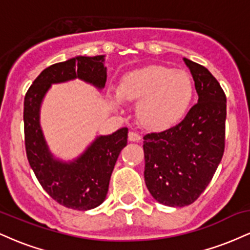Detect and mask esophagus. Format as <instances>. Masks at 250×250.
Returning <instances> with one entry per match:
<instances>
[{"instance_id": "esophagus-1", "label": "esophagus", "mask_w": 250, "mask_h": 250, "mask_svg": "<svg viewBox=\"0 0 250 250\" xmlns=\"http://www.w3.org/2000/svg\"><path fill=\"white\" fill-rule=\"evenodd\" d=\"M128 140L130 142H140L141 141V136H140L137 133H134V131H130L128 135Z\"/></svg>"}]
</instances>
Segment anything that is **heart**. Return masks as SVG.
Listing matches in <instances>:
<instances>
[{
  "instance_id": "b5f03b06",
  "label": "heart",
  "mask_w": 250,
  "mask_h": 250,
  "mask_svg": "<svg viewBox=\"0 0 250 250\" xmlns=\"http://www.w3.org/2000/svg\"><path fill=\"white\" fill-rule=\"evenodd\" d=\"M195 85L187 71L150 64L125 73L113 96L119 105L123 100L139 101L136 115L143 127L161 130L179 123L194 100Z\"/></svg>"
}]
</instances>
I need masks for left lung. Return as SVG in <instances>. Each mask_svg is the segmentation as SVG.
Here are the masks:
<instances>
[{
	"instance_id": "8db88e82",
	"label": "left lung",
	"mask_w": 250,
	"mask_h": 250,
	"mask_svg": "<svg viewBox=\"0 0 250 250\" xmlns=\"http://www.w3.org/2000/svg\"><path fill=\"white\" fill-rule=\"evenodd\" d=\"M199 95L174 127L143 136L145 181L159 203L185 207L213 179L225 151L227 100L217 80L203 65L183 59Z\"/></svg>"
}]
</instances>
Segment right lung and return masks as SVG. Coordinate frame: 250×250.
Segmentation results:
<instances>
[{
  "mask_svg": "<svg viewBox=\"0 0 250 250\" xmlns=\"http://www.w3.org/2000/svg\"><path fill=\"white\" fill-rule=\"evenodd\" d=\"M104 55L75 56L55 63L36 77L24 97V142L28 161L42 188L60 205L76 210L99 207L105 200L117 157L127 146L128 128L100 135L75 159L50 151L41 127V105L53 84L73 80L102 90L107 81Z\"/></svg>",
  "mask_w": 250,
  "mask_h": 250,
  "instance_id": "add662e5",
  "label": "right lung"
}]
</instances>
